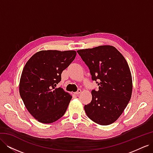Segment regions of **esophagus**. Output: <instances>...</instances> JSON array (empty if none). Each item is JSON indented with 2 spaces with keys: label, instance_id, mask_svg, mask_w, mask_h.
I'll use <instances>...</instances> for the list:
<instances>
[{
  "label": "esophagus",
  "instance_id": "1",
  "mask_svg": "<svg viewBox=\"0 0 153 153\" xmlns=\"http://www.w3.org/2000/svg\"><path fill=\"white\" fill-rule=\"evenodd\" d=\"M81 92H82V90H81V89H78L76 92H75V94H76V95H77V94H80V93H81Z\"/></svg>",
  "mask_w": 153,
  "mask_h": 153
}]
</instances>
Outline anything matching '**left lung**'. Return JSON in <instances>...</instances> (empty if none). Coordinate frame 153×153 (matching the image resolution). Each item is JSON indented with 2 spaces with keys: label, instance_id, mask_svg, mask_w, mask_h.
Returning a JSON list of instances; mask_svg holds the SVG:
<instances>
[{
  "label": "left lung",
  "instance_id": "8db88e82",
  "mask_svg": "<svg viewBox=\"0 0 153 153\" xmlns=\"http://www.w3.org/2000/svg\"><path fill=\"white\" fill-rule=\"evenodd\" d=\"M77 52L89 67L92 80L98 81V91H92L91 102L84 106L87 115L103 126L114 123L131 97L132 76L127 61L110 45L79 50Z\"/></svg>",
  "mask_w": 153,
  "mask_h": 153
}]
</instances>
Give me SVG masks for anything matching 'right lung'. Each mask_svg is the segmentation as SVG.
Wrapping results in <instances>:
<instances>
[{
  "mask_svg": "<svg viewBox=\"0 0 153 153\" xmlns=\"http://www.w3.org/2000/svg\"><path fill=\"white\" fill-rule=\"evenodd\" d=\"M76 55L75 50H41L25 64L19 92L26 108L38 121L52 123L65 114L72 96L56 86Z\"/></svg>",
  "mask_w": 153,
  "mask_h": 153,
  "instance_id": "right-lung-1",
  "label": "right lung"
}]
</instances>
